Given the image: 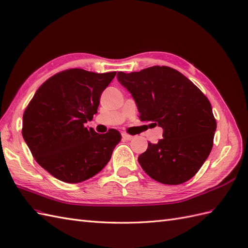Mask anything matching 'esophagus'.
Returning <instances> with one entry per match:
<instances>
[{
	"mask_svg": "<svg viewBox=\"0 0 248 248\" xmlns=\"http://www.w3.org/2000/svg\"><path fill=\"white\" fill-rule=\"evenodd\" d=\"M122 137H123L124 140H131V139H133V136H131L129 134H125V133L122 134Z\"/></svg>",
	"mask_w": 248,
	"mask_h": 248,
	"instance_id": "obj_1",
	"label": "esophagus"
}]
</instances>
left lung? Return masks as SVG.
Masks as SVG:
<instances>
[{"mask_svg": "<svg viewBox=\"0 0 248 248\" xmlns=\"http://www.w3.org/2000/svg\"><path fill=\"white\" fill-rule=\"evenodd\" d=\"M117 79L134 98L142 122L163 129L149 142L138 162L151 178L177 186L198 172L211 153L217 128L207 97L185 75L166 66L118 72Z\"/></svg>", "mask_w": 248, "mask_h": 248, "instance_id": "1", "label": "left lung"}]
</instances>
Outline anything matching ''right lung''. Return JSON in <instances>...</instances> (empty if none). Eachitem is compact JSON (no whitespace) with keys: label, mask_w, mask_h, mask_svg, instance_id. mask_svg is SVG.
<instances>
[{"label":"right lung","mask_w":248,"mask_h":248,"mask_svg":"<svg viewBox=\"0 0 248 248\" xmlns=\"http://www.w3.org/2000/svg\"><path fill=\"white\" fill-rule=\"evenodd\" d=\"M116 72L69 69L37 89L23 115L22 134L34 159L56 179L79 183L98 174L122 139L117 130L98 134L86 124Z\"/></svg>","instance_id":"add662e5"}]
</instances>
